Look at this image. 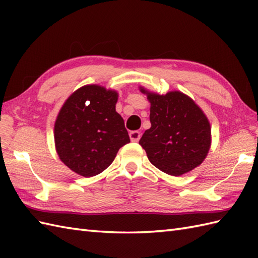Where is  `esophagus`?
<instances>
[{
  "label": "esophagus",
  "mask_w": 258,
  "mask_h": 258,
  "mask_svg": "<svg viewBox=\"0 0 258 258\" xmlns=\"http://www.w3.org/2000/svg\"><path fill=\"white\" fill-rule=\"evenodd\" d=\"M130 139L132 142H139L141 139V133L138 131H133V132L130 133Z\"/></svg>",
  "instance_id": "1"
}]
</instances>
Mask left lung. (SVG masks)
<instances>
[{
	"instance_id": "obj_1",
	"label": "left lung",
	"mask_w": 258,
	"mask_h": 258,
	"mask_svg": "<svg viewBox=\"0 0 258 258\" xmlns=\"http://www.w3.org/2000/svg\"><path fill=\"white\" fill-rule=\"evenodd\" d=\"M151 103V127L140 140L160 171L180 176L200 166L212 144L211 124L194 100L179 91L158 94L140 86Z\"/></svg>"
}]
</instances>
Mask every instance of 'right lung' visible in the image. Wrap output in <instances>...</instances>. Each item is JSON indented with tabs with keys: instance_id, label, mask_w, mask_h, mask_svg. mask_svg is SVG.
<instances>
[{
	"instance_id": "right-lung-1",
	"label": "right lung",
	"mask_w": 258,
	"mask_h": 258,
	"mask_svg": "<svg viewBox=\"0 0 258 258\" xmlns=\"http://www.w3.org/2000/svg\"><path fill=\"white\" fill-rule=\"evenodd\" d=\"M118 93L97 84L71 94L54 124L57 155L71 171L84 177L102 173L118 150L130 143L124 119L115 109Z\"/></svg>"
}]
</instances>
